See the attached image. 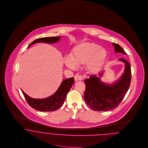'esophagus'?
Masks as SVG:
<instances>
[{
    "mask_svg": "<svg viewBox=\"0 0 148 148\" xmlns=\"http://www.w3.org/2000/svg\"><path fill=\"white\" fill-rule=\"evenodd\" d=\"M74 79H75V80L76 82H77V81H81L83 80V76L82 75H78V74H76L75 77H74Z\"/></svg>",
    "mask_w": 148,
    "mask_h": 148,
    "instance_id": "obj_1",
    "label": "esophagus"
}]
</instances>
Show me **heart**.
Masks as SVG:
<instances>
[{
    "instance_id": "b5f03b06",
    "label": "heart",
    "mask_w": 148,
    "mask_h": 148,
    "mask_svg": "<svg viewBox=\"0 0 148 148\" xmlns=\"http://www.w3.org/2000/svg\"><path fill=\"white\" fill-rule=\"evenodd\" d=\"M106 56L105 48L94 42H83L73 49L71 57L65 58L64 63L72 69H76L78 65L86 63L90 72L96 73L102 68Z\"/></svg>"
}]
</instances>
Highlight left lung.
Masks as SVG:
<instances>
[{"label": "left lung", "mask_w": 148, "mask_h": 148, "mask_svg": "<svg viewBox=\"0 0 148 148\" xmlns=\"http://www.w3.org/2000/svg\"><path fill=\"white\" fill-rule=\"evenodd\" d=\"M116 53L126 55L123 48L113 43ZM125 63V70L120 78L112 84H106L101 81L100 77L93 75L84 80L85 84V101L92 109L97 111H106L116 108L122 101L128 90L131 81V67L129 63L123 58L119 59Z\"/></svg>", "instance_id": "1"}]
</instances>
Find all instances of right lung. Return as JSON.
Listing matches in <instances>:
<instances>
[{
  "label": "right lung",
  "instance_id": "right-lung-1",
  "mask_svg": "<svg viewBox=\"0 0 148 148\" xmlns=\"http://www.w3.org/2000/svg\"><path fill=\"white\" fill-rule=\"evenodd\" d=\"M60 39V36L39 38L31 42L28 47L37 42L55 43L58 42ZM74 83L75 81L73 77L64 80L62 82L57 91L53 95L43 99L31 98L25 93L22 90L21 91L26 101L32 108L39 111L51 112L57 110L63 104L66 96Z\"/></svg>",
  "mask_w": 148,
  "mask_h": 148
}]
</instances>
